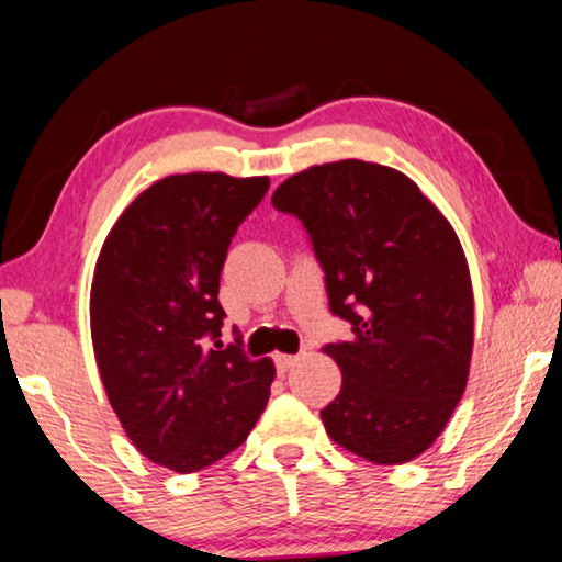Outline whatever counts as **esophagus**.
<instances>
[{
    "label": "esophagus",
    "mask_w": 562,
    "mask_h": 562,
    "mask_svg": "<svg viewBox=\"0 0 562 562\" xmlns=\"http://www.w3.org/2000/svg\"><path fill=\"white\" fill-rule=\"evenodd\" d=\"M273 362H276V370L283 375V372H289L296 364V357L294 355H276Z\"/></svg>",
    "instance_id": "obj_1"
}]
</instances>
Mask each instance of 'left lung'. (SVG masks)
<instances>
[{"instance_id": "1", "label": "left lung", "mask_w": 562, "mask_h": 562, "mask_svg": "<svg viewBox=\"0 0 562 562\" xmlns=\"http://www.w3.org/2000/svg\"><path fill=\"white\" fill-rule=\"evenodd\" d=\"M302 221L349 341L325 346L341 393L321 417L338 446L404 463L448 425L469 378L474 296L461 241L412 179L370 161L289 177L270 198Z\"/></svg>"}]
</instances>
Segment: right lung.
Wrapping results in <instances>:
<instances>
[{
  "label": "right lung",
  "mask_w": 562,
  "mask_h": 562,
  "mask_svg": "<svg viewBox=\"0 0 562 562\" xmlns=\"http://www.w3.org/2000/svg\"><path fill=\"white\" fill-rule=\"evenodd\" d=\"M268 177L175 175L122 213L95 262L90 336L109 404L150 461L190 474L247 440L273 383L270 359L218 341L228 245Z\"/></svg>",
  "instance_id": "1"
}]
</instances>
